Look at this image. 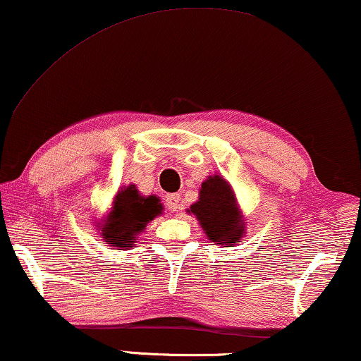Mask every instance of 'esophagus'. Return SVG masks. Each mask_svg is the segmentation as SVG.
Returning a JSON list of instances; mask_svg holds the SVG:
<instances>
[{
  "label": "esophagus",
  "mask_w": 361,
  "mask_h": 361,
  "mask_svg": "<svg viewBox=\"0 0 361 361\" xmlns=\"http://www.w3.org/2000/svg\"><path fill=\"white\" fill-rule=\"evenodd\" d=\"M165 204L170 211H173V212L178 211L181 206V196L176 195V192H173V195H169L165 197Z\"/></svg>",
  "instance_id": "esophagus-1"
}]
</instances>
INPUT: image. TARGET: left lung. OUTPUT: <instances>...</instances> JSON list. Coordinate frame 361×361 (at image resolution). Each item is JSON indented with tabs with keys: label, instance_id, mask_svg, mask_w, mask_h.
<instances>
[{
	"label": "left lung",
	"instance_id": "obj_1",
	"mask_svg": "<svg viewBox=\"0 0 361 361\" xmlns=\"http://www.w3.org/2000/svg\"><path fill=\"white\" fill-rule=\"evenodd\" d=\"M188 212L196 215L204 233L215 245L238 243L245 235V222L232 186L220 175L209 176L202 183L199 199Z\"/></svg>",
	"mask_w": 361,
	"mask_h": 361
}]
</instances>
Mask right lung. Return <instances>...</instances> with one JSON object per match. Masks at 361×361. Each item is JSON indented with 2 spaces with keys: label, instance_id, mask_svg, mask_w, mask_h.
Instances as JSON below:
<instances>
[{
  "label": "right lung",
  "instance_id": "right-lung-1",
  "mask_svg": "<svg viewBox=\"0 0 361 361\" xmlns=\"http://www.w3.org/2000/svg\"><path fill=\"white\" fill-rule=\"evenodd\" d=\"M162 211L164 206L157 196H141L136 186L129 185L118 191L110 214L97 227L111 248H131L137 233Z\"/></svg>",
  "mask_w": 361,
  "mask_h": 361
}]
</instances>
